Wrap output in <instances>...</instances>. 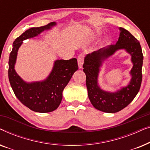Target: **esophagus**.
Segmentation results:
<instances>
[{
  "instance_id": "34e87169",
  "label": "esophagus",
  "mask_w": 150,
  "mask_h": 150,
  "mask_svg": "<svg viewBox=\"0 0 150 150\" xmlns=\"http://www.w3.org/2000/svg\"><path fill=\"white\" fill-rule=\"evenodd\" d=\"M83 62H84V56L83 54H81L80 55H79V57H78V65H79V67L80 69H81L82 67H83Z\"/></svg>"
}]
</instances>
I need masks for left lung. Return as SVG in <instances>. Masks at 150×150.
Listing matches in <instances>:
<instances>
[{
    "instance_id": "1",
    "label": "left lung",
    "mask_w": 150,
    "mask_h": 150,
    "mask_svg": "<svg viewBox=\"0 0 150 150\" xmlns=\"http://www.w3.org/2000/svg\"><path fill=\"white\" fill-rule=\"evenodd\" d=\"M120 37L115 44L88 54L83 65L90 102L96 109L108 113L120 111L126 107L138 93L142 81L143 55L140 43L125 28L120 27ZM122 49L131 55L133 67L130 73L132 77L130 83L116 92L104 91L98 85L99 67L104 60Z\"/></svg>"
}]
</instances>
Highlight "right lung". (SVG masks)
Listing matches in <instances>:
<instances>
[{"instance_id":"add662e5","label":"right lung","mask_w":150,"mask_h":150,"mask_svg":"<svg viewBox=\"0 0 150 150\" xmlns=\"http://www.w3.org/2000/svg\"><path fill=\"white\" fill-rule=\"evenodd\" d=\"M55 25L56 22H52L46 26L26 30L14 41L9 54L8 76L11 87L18 99L35 112H49L56 110L62 100L63 89L79 69L77 59L73 58L55 61L50 74L42 81L26 83L16 73L14 67L18 51L23 41L38 36Z\"/></svg>"}]
</instances>
